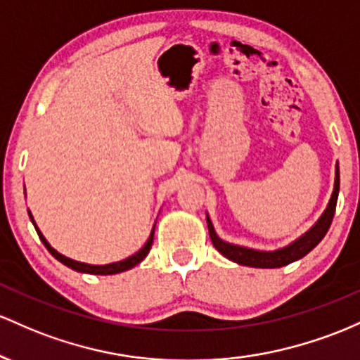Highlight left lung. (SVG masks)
<instances>
[{"label": "left lung", "mask_w": 360, "mask_h": 360, "mask_svg": "<svg viewBox=\"0 0 360 360\" xmlns=\"http://www.w3.org/2000/svg\"><path fill=\"white\" fill-rule=\"evenodd\" d=\"M338 191H340V172H338V163H337V167H335L333 192H332V197H330L328 204H326L325 211L321 212V216L318 217L316 223L311 226L308 231H306L304 234H301V236L296 238L294 241H290L289 245L282 246V248L255 250V248H248V246L228 243V241L221 240V238L217 236L211 217H209V214L205 212L209 236H211L212 245L216 246L217 252H219L223 257L228 258V260L234 262V264L246 265V267H255V269L284 267V265L292 264V262L300 260V258L308 255L311 250H313L314 246H316L323 240V238H325L330 224H332L335 207H337Z\"/></svg>", "instance_id": "left-lung-1"}]
</instances>
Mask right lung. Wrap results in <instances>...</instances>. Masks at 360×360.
<instances>
[{"instance_id":"1","label":"right lung","mask_w":360,"mask_h":360,"mask_svg":"<svg viewBox=\"0 0 360 360\" xmlns=\"http://www.w3.org/2000/svg\"><path fill=\"white\" fill-rule=\"evenodd\" d=\"M28 216H30V221L32 224L35 226V231H37L40 241H42L44 246H46L47 250L51 252L52 257H56L60 264H64L66 267H70L72 270H76V272H82V274H95V276H114V274H120V272H126V270L136 267L137 264H141V262L146 258V255L149 253V250H151V245H153V238H155V226L156 223L153 224V229L151 233H149V238L148 241L144 243L143 248L139 250V252H136L134 255L124 258V260H119V262H112V264H105V265H91V264H84V262H78V260H72L70 257H64L63 253H59L58 250L52 248L49 241L46 240V236H44L42 233H40L39 226L35 224V219L34 216H32V212L28 211Z\"/></svg>"}]
</instances>
